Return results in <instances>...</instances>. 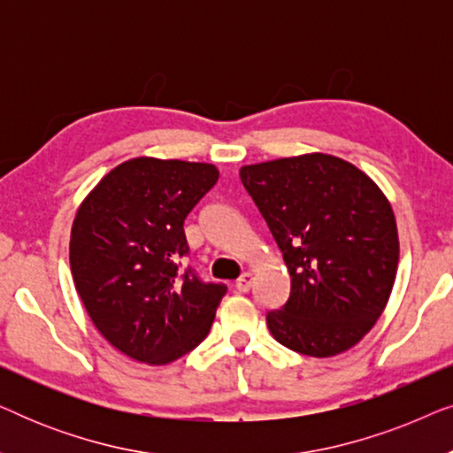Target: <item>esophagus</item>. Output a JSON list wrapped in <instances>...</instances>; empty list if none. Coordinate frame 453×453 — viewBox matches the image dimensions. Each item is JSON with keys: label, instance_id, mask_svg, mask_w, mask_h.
<instances>
[{"label": "esophagus", "instance_id": "esophagus-1", "mask_svg": "<svg viewBox=\"0 0 453 453\" xmlns=\"http://www.w3.org/2000/svg\"><path fill=\"white\" fill-rule=\"evenodd\" d=\"M234 288H237L239 293H247V290L251 288V274H250V272H245V274H241L237 278V282H234Z\"/></svg>", "mask_w": 453, "mask_h": 453}]
</instances>
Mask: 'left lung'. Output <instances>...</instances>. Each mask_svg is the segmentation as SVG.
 <instances>
[{
    "label": "left lung",
    "instance_id": "left-lung-1",
    "mask_svg": "<svg viewBox=\"0 0 453 453\" xmlns=\"http://www.w3.org/2000/svg\"><path fill=\"white\" fill-rule=\"evenodd\" d=\"M239 177L290 274L287 303L265 313L272 336L307 357L349 350L380 319L398 270L386 196L355 165L318 152L243 166Z\"/></svg>",
    "mask_w": 453,
    "mask_h": 453
}]
</instances>
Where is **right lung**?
<instances>
[{"label":"right lung","instance_id":"add662e5","mask_svg":"<svg viewBox=\"0 0 453 453\" xmlns=\"http://www.w3.org/2000/svg\"><path fill=\"white\" fill-rule=\"evenodd\" d=\"M219 181L212 165L134 158L90 191L72 226L70 265L96 330L123 355L166 365L208 336L225 284L206 282L183 222Z\"/></svg>","mask_w":453,"mask_h":453}]
</instances>
